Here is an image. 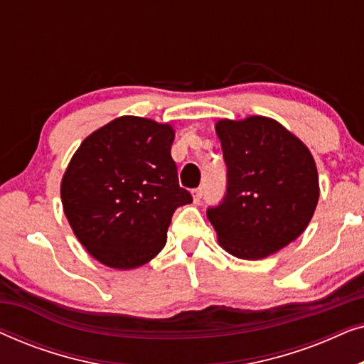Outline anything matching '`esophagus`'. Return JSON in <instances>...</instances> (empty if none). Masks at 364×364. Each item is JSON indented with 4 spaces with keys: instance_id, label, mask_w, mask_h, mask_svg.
I'll return each instance as SVG.
<instances>
[{
    "instance_id": "esophagus-1",
    "label": "esophagus",
    "mask_w": 364,
    "mask_h": 364,
    "mask_svg": "<svg viewBox=\"0 0 364 364\" xmlns=\"http://www.w3.org/2000/svg\"><path fill=\"white\" fill-rule=\"evenodd\" d=\"M202 196H203V188H196V191H192V198H193V202L196 203H198L202 200Z\"/></svg>"
}]
</instances>
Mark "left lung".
<instances>
[{
  "mask_svg": "<svg viewBox=\"0 0 364 364\" xmlns=\"http://www.w3.org/2000/svg\"><path fill=\"white\" fill-rule=\"evenodd\" d=\"M227 164V193L207 217L218 245L242 260H262L305 232L320 198L310 149L272 117L215 124Z\"/></svg>",
  "mask_w": 364,
  "mask_h": 364,
  "instance_id": "1",
  "label": "left lung"
}]
</instances>
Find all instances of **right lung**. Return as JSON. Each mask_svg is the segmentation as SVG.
<instances>
[{
  "mask_svg": "<svg viewBox=\"0 0 364 364\" xmlns=\"http://www.w3.org/2000/svg\"><path fill=\"white\" fill-rule=\"evenodd\" d=\"M171 124L121 116L84 139L61 181L74 235L102 265L132 270L167 240L177 207L192 202L178 186Z\"/></svg>",
  "mask_w": 364,
  "mask_h": 364,
  "instance_id": "1",
  "label": "right lung"
}]
</instances>
